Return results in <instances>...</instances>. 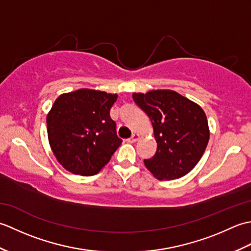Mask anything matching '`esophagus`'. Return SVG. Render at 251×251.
<instances>
[{
    "instance_id": "esophagus-1",
    "label": "esophagus",
    "mask_w": 251,
    "mask_h": 251,
    "mask_svg": "<svg viewBox=\"0 0 251 251\" xmlns=\"http://www.w3.org/2000/svg\"><path fill=\"white\" fill-rule=\"evenodd\" d=\"M138 139H139V135L134 134L130 138H128V139H127V141H128L129 143H134V142H136Z\"/></svg>"
}]
</instances>
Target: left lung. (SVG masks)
Segmentation results:
<instances>
[{"instance_id":"obj_1","label":"left lung","mask_w":251,"mask_h":251,"mask_svg":"<svg viewBox=\"0 0 251 251\" xmlns=\"http://www.w3.org/2000/svg\"><path fill=\"white\" fill-rule=\"evenodd\" d=\"M132 99L152 122L157 149L145 159L146 167L158 180L183 177L204 154L209 128L199 104L174 90L135 93Z\"/></svg>"}]
</instances>
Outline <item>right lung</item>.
I'll return each mask as SVG.
<instances>
[{
    "label": "right lung",
    "mask_w": 251,
    "mask_h": 251,
    "mask_svg": "<svg viewBox=\"0 0 251 251\" xmlns=\"http://www.w3.org/2000/svg\"><path fill=\"white\" fill-rule=\"evenodd\" d=\"M117 95L78 89L56 99L47 115L52 152L63 167L81 176L100 172L121 146L110 110Z\"/></svg>",
    "instance_id": "add662e5"
}]
</instances>
